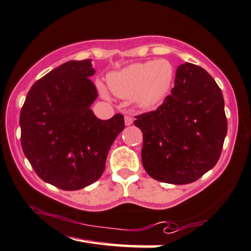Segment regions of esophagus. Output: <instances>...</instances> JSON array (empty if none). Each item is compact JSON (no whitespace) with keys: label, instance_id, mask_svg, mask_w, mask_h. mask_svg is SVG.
<instances>
[{"label":"esophagus","instance_id":"1","mask_svg":"<svg viewBox=\"0 0 251 251\" xmlns=\"http://www.w3.org/2000/svg\"><path fill=\"white\" fill-rule=\"evenodd\" d=\"M133 122H134V120H133V117H131V116H129V115H126V116H125V125H127V126H129V125H131V124H133Z\"/></svg>","mask_w":251,"mask_h":251}]
</instances>
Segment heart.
<instances>
[{
	"instance_id": "1",
	"label": "heart",
	"mask_w": 251,
	"mask_h": 251,
	"mask_svg": "<svg viewBox=\"0 0 251 251\" xmlns=\"http://www.w3.org/2000/svg\"><path fill=\"white\" fill-rule=\"evenodd\" d=\"M175 69L170 61L159 59L156 61L137 62L107 75V84L118 98L131 99L141 107L157 104L171 88ZM102 97L107 92L102 84H98Z\"/></svg>"
}]
</instances>
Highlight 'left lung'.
<instances>
[{
  "instance_id": "left-lung-1",
  "label": "left lung",
  "mask_w": 251,
  "mask_h": 251,
  "mask_svg": "<svg viewBox=\"0 0 251 251\" xmlns=\"http://www.w3.org/2000/svg\"><path fill=\"white\" fill-rule=\"evenodd\" d=\"M143 133L141 160L152 179L188 184L216 165L227 134L222 91L211 75L185 62L157 110L136 116Z\"/></svg>"
}]
</instances>
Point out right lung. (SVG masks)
Listing matches in <instances>:
<instances>
[{"label":"right lung","mask_w":251,"mask_h":251,"mask_svg":"<svg viewBox=\"0 0 251 251\" xmlns=\"http://www.w3.org/2000/svg\"><path fill=\"white\" fill-rule=\"evenodd\" d=\"M94 74L91 59L63 63L35 82L21 111L23 151L40 179L61 190L98 181L125 127L122 114L102 121L90 108L98 98Z\"/></svg>","instance_id":"right-lung-1"}]
</instances>
